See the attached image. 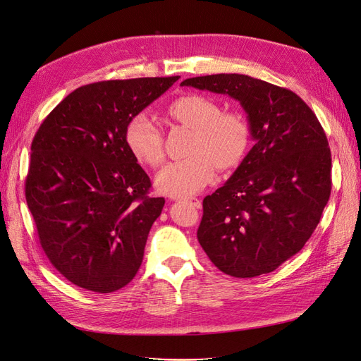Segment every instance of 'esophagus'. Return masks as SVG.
Returning <instances> with one entry per match:
<instances>
[{
  "instance_id": "esophagus-1",
  "label": "esophagus",
  "mask_w": 361,
  "mask_h": 361,
  "mask_svg": "<svg viewBox=\"0 0 361 361\" xmlns=\"http://www.w3.org/2000/svg\"><path fill=\"white\" fill-rule=\"evenodd\" d=\"M184 201L188 202V204H190V205H193L195 208H201V207H202L201 201H199L197 197H188V199H184Z\"/></svg>"
}]
</instances>
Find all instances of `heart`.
<instances>
[{
	"instance_id": "heart-1",
	"label": "heart",
	"mask_w": 361,
	"mask_h": 361,
	"mask_svg": "<svg viewBox=\"0 0 361 361\" xmlns=\"http://www.w3.org/2000/svg\"><path fill=\"white\" fill-rule=\"evenodd\" d=\"M168 114L177 123L193 130L192 156L168 164L157 173V189L169 196H190L205 189L216 178V165L231 169L241 164L248 144L250 125L244 114L224 111L205 95L189 93L173 101ZM125 141L129 152L140 164L150 168L162 165L165 140L153 120L141 113L130 118Z\"/></svg>"
}]
</instances>
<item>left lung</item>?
Returning <instances> with one entry per match:
<instances>
[{"mask_svg":"<svg viewBox=\"0 0 361 361\" xmlns=\"http://www.w3.org/2000/svg\"><path fill=\"white\" fill-rule=\"evenodd\" d=\"M239 101L255 145L204 199L197 241L235 278L275 271L299 252L322 219L331 190V154L314 111L288 89L244 74L184 80Z\"/></svg>","mask_w":361,"mask_h":361,"instance_id":"left-lung-1","label":"left lung"}]
</instances>
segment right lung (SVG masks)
<instances>
[{
    "instance_id": "obj_1",
    "label": "right lung",
    "mask_w": 361,
    "mask_h": 361,
    "mask_svg": "<svg viewBox=\"0 0 361 361\" xmlns=\"http://www.w3.org/2000/svg\"><path fill=\"white\" fill-rule=\"evenodd\" d=\"M178 80L145 77L86 85L62 99L38 128L25 181L26 204L50 263L95 293L137 275L164 197L129 152L125 132Z\"/></svg>"
}]
</instances>
